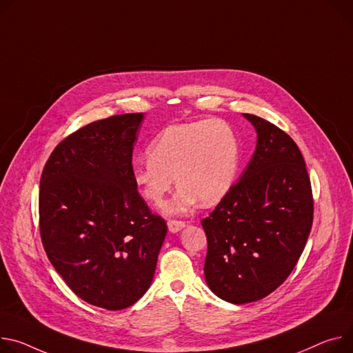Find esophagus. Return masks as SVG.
Wrapping results in <instances>:
<instances>
[{
    "instance_id": "1",
    "label": "esophagus",
    "mask_w": 353,
    "mask_h": 353,
    "mask_svg": "<svg viewBox=\"0 0 353 353\" xmlns=\"http://www.w3.org/2000/svg\"><path fill=\"white\" fill-rule=\"evenodd\" d=\"M168 227L170 232H179L181 228L185 227L184 221H179V219H169L168 221Z\"/></svg>"
}]
</instances>
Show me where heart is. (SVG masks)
<instances>
[{
    "label": "heart",
    "mask_w": 353,
    "mask_h": 353,
    "mask_svg": "<svg viewBox=\"0 0 353 353\" xmlns=\"http://www.w3.org/2000/svg\"><path fill=\"white\" fill-rule=\"evenodd\" d=\"M241 143L234 128L222 119H200L166 126L148 146V156L132 166V180L153 205L163 203L174 177L180 185L166 205L168 214H183L200 200L221 201L238 176Z\"/></svg>",
    "instance_id": "1"
}]
</instances>
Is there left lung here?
I'll list each match as a JSON object with an SVG mask.
<instances>
[{
	"instance_id": "left-lung-1",
	"label": "left lung",
	"mask_w": 353,
	"mask_h": 353,
	"mask_svg": "<svg viewBox=\"0 0 353 353\" xmlns=\"http://www.w3.org/2000/svg\"><path fill=\"white\" fill-rule=\"evenodd\" d=\"M258 132L254 154L201 225L207 235L204 274L222 300L265 299L296 268L314 218V199L297 143L274 123L245 114Z\"/></svg>"
}]
</instances>
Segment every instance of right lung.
I'll use <instances>...</instances> for the list:
<instances>
[{"instance_id":"1","label":"right lung","mask_w":353,"mask_h":353,"mask_svg":"<svg viewBox=\"0 0 353 353\" xmlns=\"http://www.w3.org/2000/svg\"><path fill=\"white\" fill-rule=\"evenodd\" d=\"M142 118L121 114L79 128L41 176L39 231L50 263L76 296L110 311L148 292L168 234L132 180Z\"/></svg>"}]
</instances>
